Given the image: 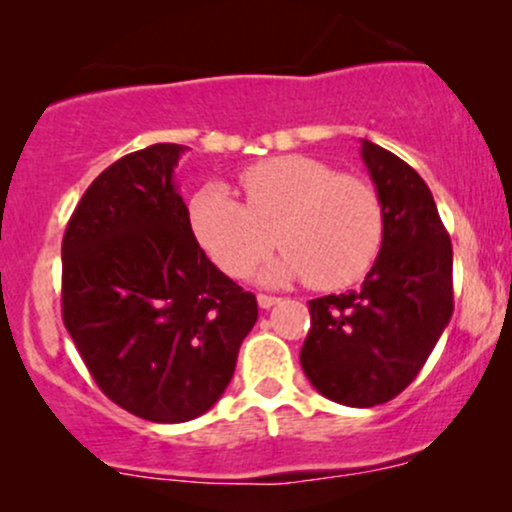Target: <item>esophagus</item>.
Masks as SVG:
<instances>
[{
  "label": "esophagus",
  "instance_id": "obj_1",
  "mask_svg": "<svg viewBox=\"0 0 512 512\" xmlns=\"http://www.w3.org/2000/svg\"><path fill=\"white\" fill-rule=\"evenodd\" d=\"M257 303H260V308L269 310V308H272V305L279 303V298H276V296H267V293H260V296H257Z\"/></svg>",
  "mask_w": 512,
  "mask_h": 512
}]
</instances>
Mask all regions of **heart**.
<instances>
[{
  "instance_id": "b5f03b06",
  "label": "heart",
  "mask_w": 512,
  "mask_h": 512,
  "mask_svg": "<svg viewBox=\"0 0 512 512\" xmlns=\"http://www.w3.org/2000/svg\"><path fill=\"white\" fill-rule=\"evenodd\" d=\"M240 187L245 204L219 182L190 202L192 233L226 274H248L274 248V236L284 252L260 272L267 284L305 276L313 289H342L380 255L383 204L356 175L289 154L245 168Z\"/></svg>"
}]
</instances>
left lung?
Listing matches in <instances>:
<instances>
[{
    "instance_id": "left-lung-1",
    "label": "left lung",
    "mask_w": 512,
    "mask_h": 512,
    "mask_svg": "<svg viewBox=\"0 0 512 512\" xmlns=\"http://www.w3.org/2000/svg\"><path fill=\"white\" fill-rule=\"evenodd\" d=\"M361 158L383 204V248L361 289L310 301L301 366L320 395L366 409L419 375L455 305L450 236L428 185L368 139Z\"/></svg>"
}]
</instances>
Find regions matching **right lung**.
<instances>
[{
	"mask_svg": "<svg viewBox=\"0 0 512 512\" xmlns=\"http://www.w3.org/2000/svg\"><path fill=\"white\" fill-rule=\"evenodd\" d=\"M180 144L105 168L62 240V320L117 407L182 424L219 402L257 301L199 248L175 185Z\"/></svg>",
	"mask_w": 512,
	"mask_h": 512,
	"instance_id": "1",
	"label": "right lung"
}]
</instances>
